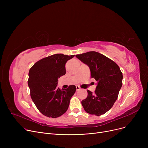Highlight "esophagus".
<instances>
[{
    "mask_svg": "<svg viewBox=\"0 0 148 148\" xmlns=\"http://www.w3.org/2000/svg\"><path fill=\"white\" fill-rule=\"evenodd\" d=\"M80 89V88L79 86H76V90L78 91Z\"/></svg>",
    "mask_w": 148,
    "mask_h": 148,
    "instance_id": "obj_1",
    "label": "esophagus"
}]
</instances>
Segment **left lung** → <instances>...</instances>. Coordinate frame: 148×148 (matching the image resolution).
Listing matches in <instances>:
<instances>
[{
  "mask_svg": "<svg viewBox=\"0 0 148 148\" xmlns=\"http://www.w3.org/2000/svg\"><path fill=\"white\" fill-rule=\"evenodd\" d=\"M75 56L89 67L91 78L98 82L94 93L87 90L88 97L82 101L84 109L90 114H104L118 97L123 79L121 69L114 61L96 51Z\"/></svg>",
  "mask_w": 148,
  "mask_h": 148,
  "instance_id": "left-lung-1",
  "label": "left lung"
}]
</instances>
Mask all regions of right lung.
Masks as SVG:
<instances>
[{
    "mask_svg": "<svg viewBox=\"0 0 148 148\" xmlns=\"http://www.w3.org/2000/svg\"><path fill=\"white\" fill-rule=\"evenodd\" d=\"M73 57L53 54L38 60L29 70L27 83L31 98L38 110L47 117L58 118L68 110L75 86L60 89L57 85L58 79L66 73V62Z\"/></svg>",
    "mask_w": 148,
    "mask_h": 148,
    "instance_id": "obj_1",
    "label": "right lung"
}]
</instances>
